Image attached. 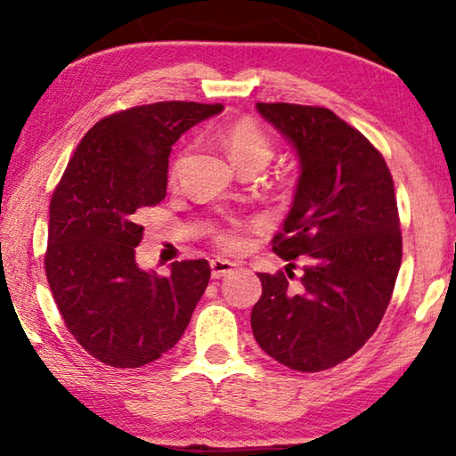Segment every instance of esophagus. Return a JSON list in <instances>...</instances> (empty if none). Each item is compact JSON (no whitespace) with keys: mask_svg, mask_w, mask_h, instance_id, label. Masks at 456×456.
<instances>
[{"mask_svg":"<svg viewBox=\"0 0 456 456\" xmlns=\"http://www.w3.org/2000/svg\"><path fill=\"white\" fill-rule=\"evenodd\" d=\"M237 269V264L229 259H211V275L213 280H221V277H225L229 273H233Z\"/></svg>","mask_w":456,"mask_h":456,"instance_id":"obj_1","label":"esophagus"}]
</instances>
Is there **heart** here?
Wrapping results in <instances>:
<instances>
[{
	"instance_id": "b5f03b06",
	"label": "heart",
	"mask_w": 456,
	"mask_h": 456,
	"mask_svg": "<svg viewBox=\"0 0 456 456\" xmlns=\"http://www.w3.org/2000/svg\"><path fill=\"white\" fill-rule=\"evenodd\" d=\"M221 142L225 146L229 159L233 160L237 168L245 165L265 167L273 157L272 141H269V136L253 120L233 122V125L225 128ZM217 241L225 249H237L241 245V237H239V231L235 227L223 229L217 233Z\"/></svg>"
}]
</instances>
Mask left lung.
Segmentation results:
<instances>
[{"instance_id": "obj_1", "label": "left lung", "mask_w": 456, "mask_h": 456, "mask_svg": "<svg viewBox=\"0 0 456 456\" xmlns=\"http://www.w3.org/2000/svg\"><path fill=\"white\" fill-rule=\"evenodd\" d=\"M291 144L299 176L273 251L306 261L289 286L257 273L261 297L251 330L261 350L299 372H320L354 356L388 307L403 261L395 183L368 138L328 108L256 104Z\"/></svg>"}]
</instances>
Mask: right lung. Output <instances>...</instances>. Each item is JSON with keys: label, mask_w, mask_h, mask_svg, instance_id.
<instances>
[{"label": "right lung", "mask_w": 456, "mask_h": 456, "mask_svg": "<svg viewBox=\"0 0 456 456\" xmlns=\"http://www.w3.org/2000/svg\"><path fill=\"white\" fill-rule=\"evenodd\" d=\"M221 104L157 102L92 126L53 191L45 275L66 328L112 368H141L187 330L211 267L175 261L171 273L136 264L138 213L167 197L168 157L181 134Z\"/></svg>", "instance_id": "obj_1"}]
</instances>
